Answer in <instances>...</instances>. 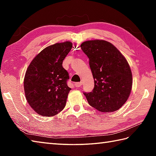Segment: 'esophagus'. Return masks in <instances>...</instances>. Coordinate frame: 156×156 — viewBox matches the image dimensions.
Listing matches in <instances>:
<instances>
[{"label": "esophagus", "mask_w": 156, "mask_h": 156, "mask_svg": "<svg viewBox=\"0 0 156 156\" xmlns=\"http://www.w3.org/2000/svg\"><path fill=\"white\" fill-rule=\"evenodd\" d=\"M74 85L76 87H80L81 85H82V83H74Z\"/></svg>", "instance_id": "1"}]
</instances>
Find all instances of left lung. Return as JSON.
I'll use <instances>...</instances> for the list:
<instances>
[{
    "label": "left lung",
    "instance_id": "left-lung-1",
    "mask_svg": "<svg viewBox=\"0 0 156 156\" xmlns=\"http://www.w3.org/2000/svg\"><path fill=\"white\" fill-rule=\"evenodd\" d=\"M81 49L88 56L94 79L91 92H84L89 104L101 112H112L125 103L132 87V73L123 55L102 40L85 41Z\"/></svg>",
    "mask_w": 156,
    "mask_h": 156
}]
</instances>
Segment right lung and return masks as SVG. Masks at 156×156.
I'll list each match as a JSON object with an SVG mask.
<instances>
[{
  "label": "right lung",
  "mask_w": 156,
  "mask_h": 156,
  "mask_svg": "<svg viewBox=\"0 0 156 156\" xmlns=\"http://www.w3.org/2000/svg\"><path fill=\"white\" fill-rule=\"evenodd\" d=\"M72 48L71 42L56 43L44 48L27 69L24 89L28 103L41 115L54 116L64 109L69 76L62 62Z\"/></svg>",
  "instance_id": "obj_1"
}]
</instances>
